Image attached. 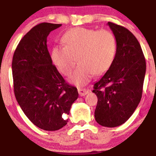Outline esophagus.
I'll return each mask as SVG.
<instances>
[{
    "instance_id": "esophagus-1",
    "label": "esophagus",
    "mask_w": 156,
    "mask_h": 156,
    "mask_svg": "<svg viewBox=\"0 0 156 156\" xmlns=\"http://www.w3.org/2000/svg\"><path fill=\"white\" fill-rule=\"evenodd\" d=\"M78 91L79 95H80V96H81V97H83V96H85V95H87V94L89 93L88 90L83 89V88H78Z\"/></svg>"
}]
</instances>
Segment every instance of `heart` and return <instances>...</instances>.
Returning a JSON list of instances; mask_svg holds the SVG:
<instances>
[{"instance_id": "obj_1", "label": "heart", "mask_w": 156, "mask_h": 156, "mask_svg": "<svg viewBox=\"0 0 156 156\" xmlns=\"http://www.w3.org/2000/svg\"><path fill=\"white\" fill-rule=\"evenodd\" d=\"M61 42L63 47L52 49L51 60L61 73L69 76L78 59L80 65L69 80L77 86L87 84L94 73H105L112 65L117 54V39L108 30L73 28L63 34Z\"/></svg>"}]
</instances>
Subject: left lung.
I'll list each match as a JSON object with an SVG mask.
<instances>
[{
    "instance_id": "obj_1",
    "label": "left lung",
    "mask_w": 156,
    "mask_h": 156,
    "mask_svg": "<svg viewBox=\"0 0 156 156\" xmlns=\"http://www.w3.org/2000/svg\"><path fill=\"white\" fill-rule=\"evenodd\" d=\"M116 37L115 61L94 85L98 97L96 122L102 126L116 127L128 120L141 99L146 74V60L134 35L122 26L108 22Z\"/></svg>"
}]
</instances>
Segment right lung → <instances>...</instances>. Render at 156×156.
Masks as SVG:
<instances>
[{
	"instance_id": "right-lung-1",
	"label": "right lung",
	"mask_w": 156,
	"mask_h": 156,
	"mask_svg": "<svg viewBox=\"0 0 156 156\" xmlns=\"http://www.w3.org/2000/svg\"><path fill=\"white\" fill-rule=\"evenodd\" d=\"M61 24L40 23L23 37L13 54L14 93L22 110L39 129L56 131L66 125L71 105L78 98L76 87L66 83L52 60L48 35Z\"/></svg>"
}]
</instances>
